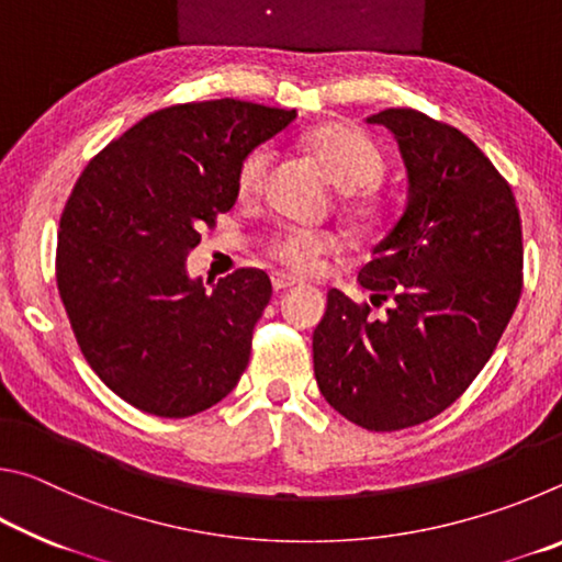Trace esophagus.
I'll use <instances>...</instances> for the list:
<instances>
[{"mask_svg":"<svg viewBox=\"0 0 562 562\" xmlns=\"http://www.w3.org/2000/svg\"><path fill=\"white\" fill-rule=\"evenodd\" d=\"M292 284H297V280L290 278V274H284V272H272V288H274V292L288 290V288H292Z\"/></svg>","mask_w":562,"mask_h":562,"instance_id":"34e87169","label":"esophagus"}]
</instances>
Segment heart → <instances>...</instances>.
<instances>
[{"label":"heart","instance_id":"1","mask_svg":"<svg viewBox=\"0 0 562 562\" xmlns=\"http://www.w3.org/2000/svg\"><path fill=\"white\" fill-rule=\"evenodd\" d=\"M304 146L315 158L322 176L337 190H341V193L361 190V193L349 198L347 213L359 223L376 221L379 213H382V203H379V198L369 186H374L382 178L384 156L374 140L359 128L349 126V123H325V126H317L307 133ZM270 164L272 154L268 146L252 148L237 168V193L243 198L258 195L265 188V180H268ZM337 250L339 240L331 233L297 231V227L282 231L270 240L272 260L280 262L292 274H310L319 270L322 260Z\"/></svg>","mask_w":562,"mask_h":562}]
</instances>
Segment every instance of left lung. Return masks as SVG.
Listing matches in <instances>:
<instances>
[{
    "label": "left lung",
    "instance_id": "8db88e82",
    "mask_svg": "<svg viewBox=\"0 0 562 562\" xmlns=\"http://www.w3.org/2000/svg\"><path fill=\"white\" fill-rule=\"evenodd\" d=\"M392 131L408 195L359 270L372 304L329 290L312 335L322 396L367 431L424 424L459 398L496 349L522 290L510 186L469 136L414 109L369 116Z\"/></svg>",
    "mask_w": 562,
    "mask_h": 562
}]
</instances>
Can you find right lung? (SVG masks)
<instances>
[{"mask_svg": "<svg viewBox=\"0 0 562 562\" xmlns=\"http://www.w3.org/2000/svg\"><path fill=\"white\" fill-rule=\"evenodd\" d=\"M297 111L217 99L140 119L76 180L56 284L93 372L140 412L186 418L233 392L272 284L243 268L211 290L186 258L237 201V168Z\"/></svg>", "mask_w": 562, "mask_h": 562, "instance_id": "obj_1", "label": "right lung"}]
</instances>
